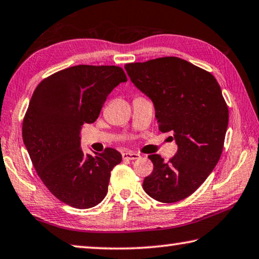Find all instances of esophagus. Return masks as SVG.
<instances>
[{"label": "esophagus", "instance_id": "obj_1", "mask_svg": "<svg viewBox=\"0 0 259 259\" xmlns=\"http://www.w3.org/2000/svg\"><path fill=\"white\" fill-rule=\"evenodd\" d=\"M139 157H140V155L137 154V152H133V151H125V152H122V158H124V159L134 160V159H138Z\"/></svg>", "mask_w": 259, "mask_h": 259}]
</instances>
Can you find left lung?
Returning a JSON list of instances; mask_svg holds the SVG:
<instances>
[{"mask_svg": "<svg viewBox=\"0 0 259 259\" xmlns=\"http://www.w3.org/2000/svg\"><path fill=\"white\" fill-rule=\"evenodd\" d=\"M125 70L155 107L160 132H172L177 154L168 162L150 155L154 171L142 187L154 200L175 203L192 195L217 165L228 126V108L210 72L179 57L130 63Z\"/></svg>", "mask_w": 259, "mask_h": 259, "instance_id": "8db88e82", "label": "left lung"}]
</instances>
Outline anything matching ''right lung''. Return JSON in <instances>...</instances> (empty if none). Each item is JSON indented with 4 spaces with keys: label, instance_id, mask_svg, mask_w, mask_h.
<instances>
[{
    "label": "right lung",
    "instance_id": "1",
    "mask_svg": "<svg viewBox=\"0 0 259 259\" xmlns=\"http://www.w3.org/2000/svg\"><path fill=\"white\" fill-rule=\"evenodd\" d=\"M127 81L114 65H77L37 84L23 121V140L37 176L55 197L77 209L99 204L108 193L116 149L83 154L80 131L94 122L108 95Z\"/></svg>",
    "mask_w": 259,
    "mask_h": 259
}]
</instances>
